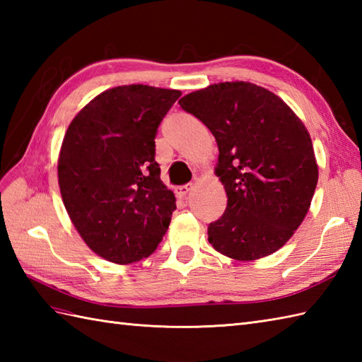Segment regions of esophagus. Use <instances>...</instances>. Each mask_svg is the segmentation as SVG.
Listing matches in <instances>:
<instances>
[{"label": "esophagus", "mask_w": 362, "mask_h": 362, "mask_svg": "<svg viewBox=\"0 0 362 362\" xmlns=\"http://www.w3.org/2000/svg\"><path fill=\"white\" fill-rule=\"evenodd\" d=\"M191 189H193V183H188V185H183V187L177 188L175 189V194H177V197H179V199H185Z\"/></svg>", "instance_id": "obj_1"}]
</instances>
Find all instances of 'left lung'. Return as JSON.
I'll return each mask as SVG.
<instances>
[{
  "mask_svg": "<svg viewBox=\"0 0 362 362\" xmlns=\"http://www.w3.org/2000/svg\"><path fill=\"white\" fill-rule=\"evenodd\" d=\"M216 138V174L227 209L209 226V241L228 258L276 252L302 224L317 185L308 130L281 99L250 82H221L183 96Z\"/></svg>",
  "mask_w": 362,
  "mask_h": 362,
  "instance_id": "left-lung-1",
  "label": "left lung"
}]
</instances>
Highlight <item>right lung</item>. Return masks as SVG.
<instances>
[{
  "instance_id": "right-lung-1",
  "label": "right lung",
  "mask_w": 362,
  "mask_h": 362,
  "mask_svg": "<svg viewBox=\"0 0 362 362\" xmlns=\"http://www.w3.org/2000/svg\"><path fill=\"white\" fill-rule=\"evenodd\" d=\"M179 90L122 86L76 115L59 156V187L82 240L99 257L130 264L163 240L175 197L160 180L156 135Z\"/></svg>"
}]
</instances>
